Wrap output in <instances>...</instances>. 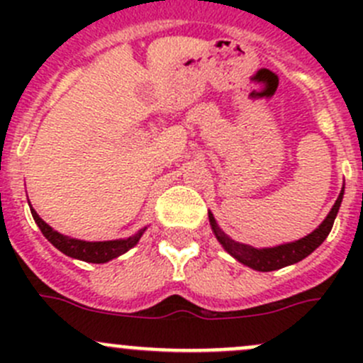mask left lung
Here are the masks:
<instances>
[{
    "label": "left lung",
    "instance_id": "left-lung-1",
    "mask_svg": "<svg viewBox=\"0 0 363 363\" xmlns=\"http://www.w3.org/2000/svg\"><path fill=\"white\" fill-rule=\"evenodd\" d=\"M342 195L344 188L340 189L334 207L330 208V212H328L327 218L323 219V223H321L314 232H311L309 235H306L303 239L295 240V242L281 244V246L274 247H263V250L246 246V244L235 242V240L230 239V237L218 226L212 212H208V221H211L212 232H214L216 239L219 240V244L225 247V251H228L237 262L244 263L246 267H251L252 270L270 272V270H277L283 269V267L294 265V263L300 262V259H303L306 256H309L316 247H320L321 244H323V240L327 239L332 226H334L335 216H337L340 202H342Z\"/></svg>",
    "mask_w": 363,
    "mask_h": 363
}]
</instances>
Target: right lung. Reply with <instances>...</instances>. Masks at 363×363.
Segmentation results:
<instances>
[{
	"instance_id": "add662e5",
	"label": "right lung",
	"mask_w": 363,
	"mask_h": 363,
	"mask_svg": "<svg viewBox=\"0 0 363 363\" xmlns=\"http://www.w3.org/2000/svg\"><path fill=\"white\" fill-rule=\"evenodd\" d=\"M29 208H31L33 219H35V223L38 225V228L42 230L45 239L49 240L54 247H57V250L65 252L67 256L82 259V262H87V263H107L111 262V259L117 258V256L124 255V252L130 251L131 247L137 246L142 233L145 232V228H142L138 230L135 235L128 237V239L104 240V242H87V240H79V239H72V237H67V235H61L60 232H56L52 226L47 225V223L36 214L35 208L33 207Z\"/></svg>"
}]
</instances>
